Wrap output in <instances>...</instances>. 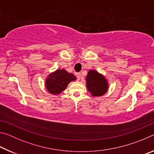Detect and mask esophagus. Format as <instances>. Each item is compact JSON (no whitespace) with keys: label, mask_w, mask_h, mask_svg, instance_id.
<instances>
[{"label":"esophagus","mask_w":154,"mask_h":154,"mask_svg":"<svg viewBox=\"0 0 154 154\" xmlns=\"http://www.w3.org/2000/svg\"><path fill=\"white\" fill-rule=\"evenodd\" d=\"M76 77H77L78 80L82 79V73H81V72H79V73H77L76 74Z\"/></svg>","instance_id":"1"}]
</instances>
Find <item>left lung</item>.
Returning a JSON list of instances; mask_svg holds the SVG:
<instances>
[{
	"instance_id": "1",
	"label": "left lung",
	"mask_w": 154,
	"mask_h": 154,
	"mask_svg": "<svg viewBox=\"0 0 154 154\" xmlns=\"http://www.w3.org/2000/svg\"><path fill=\"white\" fill-rule=\"evenodd\" d=\"M87 88L94 96L105 94L108 88V83L102 75L93 70L88 72L86 77Z\"/></svg>"
}]
</instances>
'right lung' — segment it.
<instances>
[{
    "label": "right lung",
    "mask_w": 154,
    "mask_h": 154,
    "mask_svg": "<svg viewBox=\"0 0 154 154\" xmlns=\"http://www.w3.org/2000/svg\"><path fill=\"white\" fill-rule=\"evenodd\" d=\"M76 79L74 75L69 73L64 69L57 70L49 74L46 79L45 85L49 92L53 94H58L66 89L69 83Z\"/></svg>",
    "instance_id": "right-lung-1"
}]
</instances>
